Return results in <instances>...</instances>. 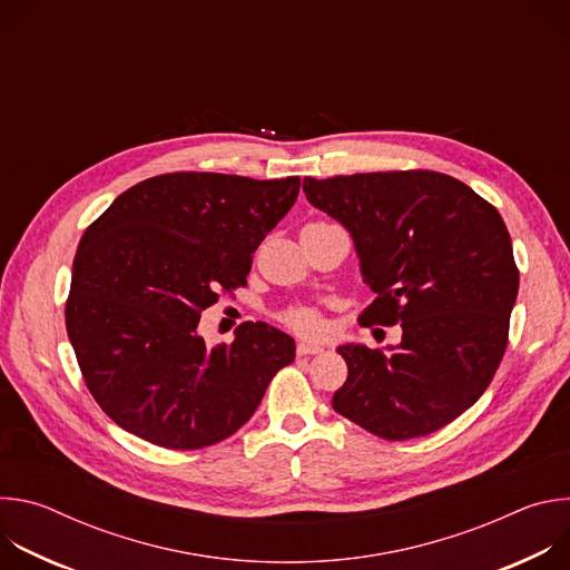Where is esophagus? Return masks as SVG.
<instances>
[{"label": "esophagus", "instance_id": "esophagus-1", "mask_svg": "<svg viewBox=\"0 0 570 570\" xmlns=\"http://www.w3.org/2000/svg\"><path fill=\"white\" fill-rule=\"evenodd\" d=\"M324 347L317 345V343H311V341H299L297 343V354L299 356H313V354H322Z\"/></svg>", "mask_w": 570, "mask_h": 570}]
</instances>
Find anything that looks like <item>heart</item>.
Instances as JSON below:
<instances>
[{"instance_id": "obj_1", "label": "heart", "mask_w": 570, "mask_h": 570, "mask_svg": "<svg viewBox=\"0 0 570 570\" xmlns=\"http://www.w3.org/2000/svg\"><path fill=\"white\" fill-rule=\"evenodd\" d=\"M284 320L291 324L293 330H297L302 334H317L322 330L320 315L311 308H293L284 315Z\"/></svg>"}]
</instances>
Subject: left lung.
<instances>
[{
  "instance_id": "obj_1",
  "label": "left lung",
  "mask_w": 570,
  "mask_h": 570,
  "mask_svg": "<svg viewBox=\"0 0 570 570\" xmlns=\"http://www.w3.org/2000/svg\"><path fill=\"white\" fill-rule=\"evenodd\" d=\"M306 200L354 238L376 293L365 327L401 324V343L341 345L347 381L334 411L383 440L440 431L492 383L510 334L519 268L494 205L438 171L304 178Z\"/></svg>"
}]
</instances>
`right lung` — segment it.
I'll return each mask as SVG.
<instances>
[{"instance_id":"1","label":"right lung","mask_w":570,"mask_h":570,"mask_svg":"<svg viewBox=\"0 0 570 570\" xmlns=\"http://www.w3.org/2000/svg\"><path fill=\"white\" fill-rule=\"evenodd\" d=\"M299 178L178 171L148 178L86 229L71 266L67 336L86 385L124 431L176 451L246 424L295 341L246 322L207 347L200 313L246 286L253 253L288 214Z\"/></svg>"}]
</instances>
